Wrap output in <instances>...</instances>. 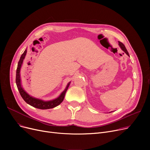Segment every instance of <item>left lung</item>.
<instances>
[{"label":"left lung","mask_w":150,"mask_h":150,"mask_svg":"<svg viewBox=\"0 0 150 150\" xmlns=\"http://www.w3.org/2000/svg\"><path fill=\"white\" fill-rule=\"evenodd\" d=\"M119 45H120V48L122 49V50L126 54H127L128 55V56L129 57V53H128V52L127 49H126V47H125V46L124 45V44H123L122 42H120V41H119Z\"/></svg>","instance_id":"8db88e82"}]
</instances>
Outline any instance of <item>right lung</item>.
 <instances>
[{"instance_id":"right-lung-1","label":"right lung","mask_w":150,"mask_h":150,"mask_svg":"<svg viewBox=\"0 0 150 150\" xmlns=\"http://www.w3.org/2000/svg\"><path fill=\"white\" fill-rule=\"evenodd\" d=\"M26 53H27V50H25L24 51V52H23L21 55L20 59L18 62V67H17V70H16V83L18 89L19 90V92L21 94V97H22L23 100H24L27 103L31 105V106L38 108V109H47L53 108L54 107L58 106L59 104L61 103V102L63 101V100H64L66 92L69 88L70 82H69L67 84L65 90L61 93V95L58 98H57L56 99H54L53 100L45 101H43L42 100L38 99V98H34L33 97L30 96L22 88V85H21V77H20L21 68V66L22 64L23 61L25 58Z\"/></svg>"}]
</instances>
